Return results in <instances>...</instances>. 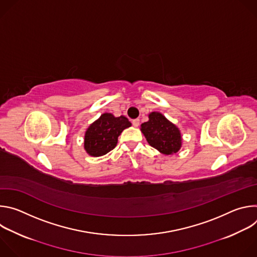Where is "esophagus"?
I'll return each instance as SVG.
<instances>
[{"mask_svg": "<svg viewBox=\"0 0 257 257\" xmlns=\"http://www.w3.org/2000/svg\"><path fill=\"white\" fill-rule=\"evenodd\" d=\"M132 124L134 127H138L139 126V119H134L132 120Z\"/></svg>", "mask_w": 257, "mask_h": 257, "instance_id": "1", "label": "esophagus"}]
</instances>
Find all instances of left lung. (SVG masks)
Masks as SVG:
<instances>
[{
    "instance_id": "8db88e82",
    "label": "left lung",
    "mask_w": 257,
    "mask_h": 257,
    "mask_svg": "<svg viewBox=\"0 0 257 257\" xmlns=\"http://www.w3.org/2000/svg\"><path fill=\"white\" fill-rule=\"evenodd\" d=\"M140 127L150 145L163 155H174L181 149L182 136L179 128L163 114L152 112L149 121L142 123Z\"/></svg>"
}]
</instances>
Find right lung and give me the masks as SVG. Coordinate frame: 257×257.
I'll return each mask as SVG.
<instances>
[{"label":"right lung","mask_w":257,"mask_h":257,"mask_svg":"<svg viewBox=\"0 0 257 257\" xmlns=\"http://www.w3.org/2000/svg\"><path fill=\"white\" fill-rule=\"evenodd\" d=\"M131 126L124 117H115L111 113L102 114L86 130L84 150L91 157H101L116 148L118 137L124 129Z\"/></svg>","instance_id":"right-lung-1"}]
</instances>
